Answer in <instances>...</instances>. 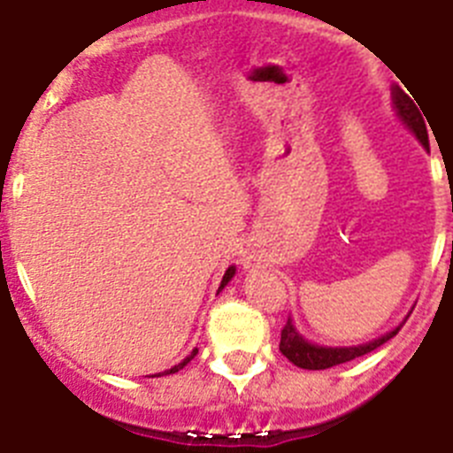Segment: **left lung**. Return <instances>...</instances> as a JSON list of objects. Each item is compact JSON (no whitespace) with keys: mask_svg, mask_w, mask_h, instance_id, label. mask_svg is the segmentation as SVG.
I'll use <instances>...</instances> for the list:
<instances>
[{"mask_svg":"<svg viewBox=\"0 0 453 453\" xmlns=\"http://www.w3.org/2000/svg\"><path fill=\"white\" fill-rule=\"evenodd\" d=\"M395 108H397L399 118L403 119L408 129L418 135V140L422 142L426 150H429V134H426V124H424L422 113L418 111V106L413 104V99L408 97L406 92L395 88ZM399 331V326L390 334L381 335V338L372 340V342H365V345L358 347H319L311 345L308 340H303L302 335L297 334V329L292 326V322L288 319L286 326L281 329V342H279V349L286 356L292 365L302 367V370H326V367L340 365V363L354 361L358 356H365L370 351H374L376 347H381L383 342H388L390 338H395Z\"/></svg>","mask_w":453,"mask_h":453,"instance_id":"8db88e82","label":"left lung"}]
</instances>
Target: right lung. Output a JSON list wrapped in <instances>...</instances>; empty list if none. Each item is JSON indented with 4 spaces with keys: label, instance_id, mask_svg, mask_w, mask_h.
<instances>
[{
    "label": "right lung",
    "instance_id": "add662e5",
    "mask_svg": "<svg viewBox=\"0 0 453 453\" xmlns=\"http://www.w3.org/2000/svg\"><path fill=\"white\" fill-rule=\"evenodd\" d=\"M234 274H235V267H229V270L224 272V276H222V286H219V288H224V286H226V283H229V281H231V276H234ZM195 356H197V349H192V354H190V356H188L186 361H183V363H179V365H174V367H172V370H167V372H165V374H174V372L183 370V367H186V365H188V363H190V361H192V358H195ZM156 376H161V374H156Z\"/></svg>",
    "mask_w": 453,
    "mask_h": 453
}]
</instances>
